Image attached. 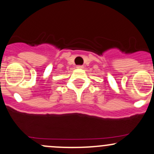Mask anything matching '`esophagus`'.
<instances>
[{"mask_svg": "<svg viewBox=\"0 0 154 154\" xmlns=\"http://www.w3.org/2000/svg\"><path fill=\"white\" fill-rule=\"evenodd\" d=\"M84 66H77V69H83Z\"/></svg>", "mask_w": 154, "mask_h": 154, "instance_id": "esophagus-1", "label": "esophagus"}]
</instances>
